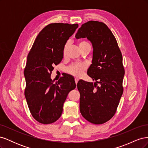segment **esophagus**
Segmentation results:
<instances>
[{
  "label": "esophagus",
  "mask_w": 148,
  "mask_h": 148,
  "mask_svg": "<svg viewBox=\"0 0 148 148\" xmlns=\"http://www.w3.org/2000/svg\"><path fill=\"white\" fill-rule=\"evenodd\" d=\"M78 78H75V83L76 84H77L78 83Z\"/></svg>",
  "instance_id": "1"
}]
</instances>
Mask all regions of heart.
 Listing matches in <instances>:
<instances>
[{
    "label": "heart",
    "mask_w": 148,
    "mask_h": 148,
    "mask_svg": "<svg viewBox=\"0 0 148 148\" xmlns=\"http://www.w3.org/2000/svg\"><path fill=\"white\" fill-rule=\"evenodd\" d=\"M78 47L81 51H82L84 48L90 46V44H89V42L86 41H81L78 42ZM68 49H69V44L66 43L64 47V50H63V54L64 56H66L67 51H68ZM86 69H87V65L86 64H84V63L73 64L67 67L66 71L67 73L74 76V77H80L83 75L84 71L86 70Z\"/></svg>",
    "instance_id": "1"
}]
</instances>
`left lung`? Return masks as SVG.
<instances>
[{
  "label": "left lung",
  "instance_id": "obj_1",
  "mask_svg": "<svg viewBox=\"0 0 148 148\" xmlns=\"http://www.w3.org/2000/svg\"><path fill=\"white\" fill-rule=\"evenodd\" d=\"M75 38H87L92 44V64L88 75L96 81L78 82L80 112L89 122L104 123L115 115L123 92L122 52L114 34L103 22L89 21L83 24Z\"/></svg>",
  "mask_w": 148,
  "mask_h": 148
}]
</instances>
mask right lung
<instances>
[{"instance_id":"obj_1","label":"right lung","mask_w":148,"mask_h":148,"mask_svg":"<svg viewBox=\"0 0 148 148\" xmlns=\"http://www.w3.org/2000/svg\"><path fill=\"white\" fill-rule=\"evenodd\" d=\"M78 24L55 23L44 27L36 38L27 57L24 75L25 96L33 118L42 124L59 119L69 92L76 88L74 78L65 75L53 83L51 75L53 66L63 59L67 40Z\"/></svg>"}]
</instances>
